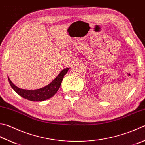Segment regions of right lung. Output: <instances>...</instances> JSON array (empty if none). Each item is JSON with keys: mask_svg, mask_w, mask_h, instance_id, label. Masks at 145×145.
<instances>
[{"mask_svg": "<svg viewBox=\"0 0 145 145\" xmlns=\"http://www.w3.org/2000/svg\"><path fill=\"white\" fill-rule=\"evenodd\" d=\"M69 69V68L62 69L59 74L50 84L42 88L35 90H27L18 88L12 83L9 76H8V80L12 88L21 97L33 102H42L52 97L56 93L61 86L64 75L66 74Z\"/></svg>", "mask_w": 145, "mask_h": 145, "instance_id": "add662e5", "label": "right lung"}]
</instances>
